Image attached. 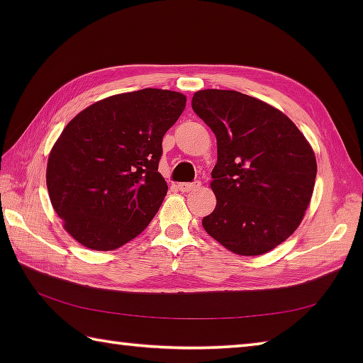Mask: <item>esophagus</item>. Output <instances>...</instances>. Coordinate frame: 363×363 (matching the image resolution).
Returning a JSON list of instances; mask_svg holds the SVG:
<instances>
[{
  "instance_id": "34e87169",
  "label": "esophagus",
  "mask_w": 363,
  "mask_h": 363,
  "mask_svg": "<svg viewBox=\"0 0 363 363\" xmlns=\"http://www.w3.org/2000/svg\"><path fill=\"white\" fill-rule=\"evenodd\" d=\"M199 187H201V182H199V181L177 184V189H179L181 191H184V194H189V191H194V190H196V189H199Z\"/></svg>"
}]
</instances>
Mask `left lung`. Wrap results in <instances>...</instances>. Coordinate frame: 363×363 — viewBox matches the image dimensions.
<instances>
[{
    "instance_id": "left-lung-1",
    "label": "left lung",
    "mask_w": 363,
    "mask_h": 363,
    "mask_svg": "<svg viewBox=\"0 0 363 363\" xmlns=\"http://www.w3.org/2000/svg\"><path fill=\"white\" fill-rule=\"evenodd\" d=\"M191 109L217 137L206 233L240 256H260L295 233L313 194L317 160L287 115L235 90H199Z\"/></svg>"
}]
</instances>
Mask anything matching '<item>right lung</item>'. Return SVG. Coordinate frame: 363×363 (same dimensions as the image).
I'll return each instance as SVG.
<instances>
[{
    "instance_id": "1",
    "label": "right lung",
    "mask_w": 363,
    "mask_h": 363,
    "mask_svg": "<svg viewBox=\"0 0 363 363\" xmlns=\"http://www.w3.org/2000/svg\"><path fill=\"white\" fill-rule=\"evenodd\" d=\"M179 91L143 89L79 112L54 143L46 187L76 242L112 251L150 225L168 186L157 172L162 138L186 107Z\"/></svg>"
}]
</instances>
